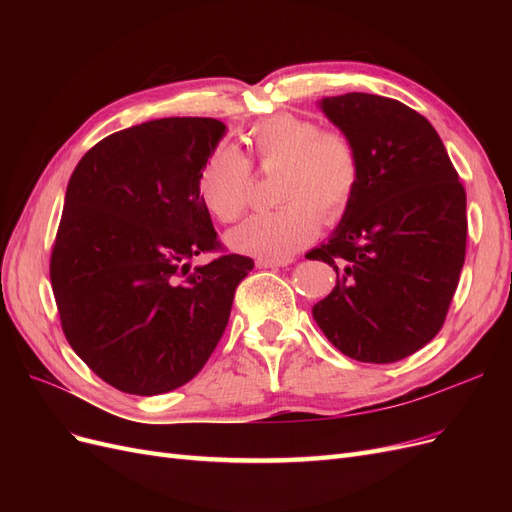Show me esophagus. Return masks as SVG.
<instances>
[{"mask_svg": "<svg viewBox=\"0 0 512 512\" xmlns=\"http://www.w3.org/2000/svg\"><path fill=\"white\" fill-rule=\"evenodd\" d=\"M290 262H292V258H282V260H277V258H258L256 260V267L258 269H277V267L290 265Z\"/></svg>", "mask_w": 512, "mask_h": 512, "instance_id": "esophagus-1", "label": "esophagus"}]
</instances>
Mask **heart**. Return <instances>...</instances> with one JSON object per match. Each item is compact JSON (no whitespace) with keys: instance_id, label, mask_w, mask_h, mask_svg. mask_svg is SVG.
Masks as SVG:
<instances>
[{"instance_id":"1","label":"heart","mask_w":512,"mask_h":512,"mask_svg":"<svg viewBox=\"0 0 512 512\" xmlns=\"http://www.w3.org/2000/svg\"><path fill=\"white\" fill-rule=\"evenodd\" d=\"M260 168L282 166L273 211L256 213L228 232L232 250L258 258H288L316 235L322 218L333 222L352 205L361 183V158L350 138L320 130L292 113L256 123L245 136ZM252 162L228 143L211 149L198 175V194L218 222L239 220L250 205Z\"/></svg>"}]
</instances>
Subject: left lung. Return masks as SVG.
Returning <instances> with one entry per match:
<instances>
[{
    "instance_id": "left-lung-1",
    "label": "left lung",
    "mask_w": 512,
    "mask_h": 512,
    "mask_svg": "<svg viewBox=\"0 0 512 512\" xmlns=\"http://www.w3.org/2000/svg\"><path fill=\"white\" fill-rule=\"evenodd\" d=\"M320 108L359 151L361 183L331 239L307 254L337 273L314 320L350 359L395 363L446 320L466 260V190L410 106L354 91Z\"/></svg>"
}]
</instances>
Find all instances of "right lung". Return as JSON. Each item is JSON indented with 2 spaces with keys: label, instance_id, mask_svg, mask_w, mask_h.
<instances>
[{
  "label": "right lung",
  "instance_id": "add662e5",
  "mask_svg": "<svg viewBox=\"0 0 512 512\" xmlns=\"http://www.w3.org/2000/svg\"><path fill=\"white\" fill-rule=\"evenodd\" d=\"M226 126L166 117L115 132L76 164L51 252L72 350L130 395L179 389L224 335L254 260L224 252L198 175ZM220 251L203 268L192 257Z\"/></svg>",
  "mask_w": 512,
  "mask_h": 512
}]
</instances>
